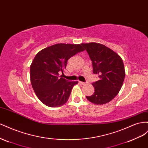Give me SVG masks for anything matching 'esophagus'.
I'll return each instance as SVG.
<instances>
[{
    "instance_id": "1",
    "label": "esophagus",
    "mask_w": 148,
    "mask_h": 148,
    "mask_svg": "<svg viewBox=\"0 0 148 148\" xmlns=\"http://www.w3.org/2000/svg\"><path fill=\"white\" fill-rule=\"evenodd\" d=\"M79 83L81 84V85H85V84H86V82H81V81H79Z\"/></svg>"
}]
</instances>
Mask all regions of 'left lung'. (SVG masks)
<instances>
[{"mask_svg":"<svg viewBox=\"0 0 148 148\" xmlns=\"http://www.w3.org/2000/svg\"><path fill=\"white\" fill-rule=\"evenodd\" d=\"M92 62L93 73L99 80L92 84L94 94L86 96L90 102L105 104L119 94L125 77L123 62L121 57L103 45L97 43H82Z\"/></svg>","mask_w":148,"mask_h":148,"instance_id":"left-lung-1","label":"left lung"}]
</instances>
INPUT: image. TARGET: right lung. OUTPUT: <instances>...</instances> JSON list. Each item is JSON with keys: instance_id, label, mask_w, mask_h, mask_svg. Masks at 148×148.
<instances>
[{"instance_id": "1", "label": "right lung", "mask_w": 148, "mask_h": 148, "mask_svg": "<svg viewBox=\"0 0 148 148\" xmlns=\"http://www.w3.org/2000/svg\"><path fill=\"white\" fill-rule=\"evenodd\" d=\"M84 51L81 45L59 43L41 50L30 66V80L37 97L45 105L58 107L67 102L78 81H68L59 73L66 68L69 59Z\"/></svg>"}]
</instances>
